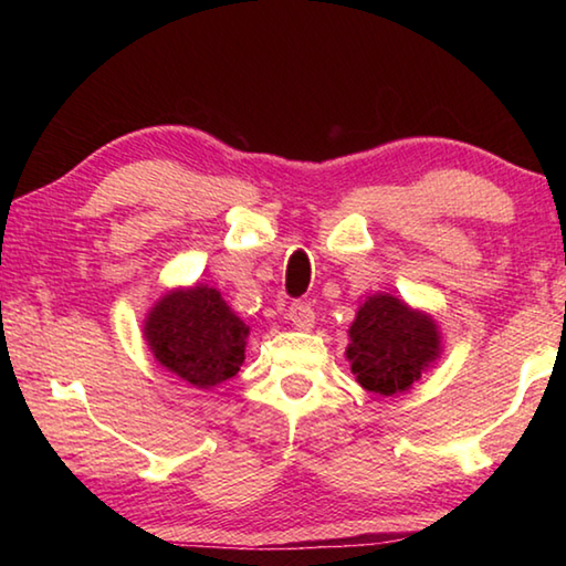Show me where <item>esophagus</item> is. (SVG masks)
<instances>
[{
	"label": "esophagus",
	"instance_id": "34e87169",
	"mask_svg": "<svg viewBox=\"0 0 566 566\" xmlns=\"http://www.w3.org/2000/svg\"><path fill=\"white\" fill-rule=\"evenodd\" d=\"M286 317H290V322L294 324L296 329L314 327V310L306 302H292L290 312H286Z\"/></svg>",
	"mask_w": 566,
	"mask_h": 566
}]
</instances>
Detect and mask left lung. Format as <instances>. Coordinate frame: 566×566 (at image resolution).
<instances>
[{
	"label": "left lung",
	"mask_w": 566,
	"mask_h": 566,
	"mask_svg": "<svg viewBox=\"0 0 566 566\" xmlns=\"http://www.w3.org/2000/svg\"><path fill=\"white\" fill-rule=\"evenodd\" d=\"M439 354L437 324L389 294L359 306L349 329L347 357L359 385L375 395H399Z\"/></svg>",
	"instance_id": "8db88e82"
}]
</instances>
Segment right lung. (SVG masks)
<instances>
[{
    "mask_svg": "<svg viewBox=\"0 0 566 566\" xmlns=\"http://www.w3.org/2000/svg\"><path fill=\"white\" fill-rule=\"evenodd\" d=\"M247 334V324L209 286L167 294L145 324L157 361L199 389L237 375L244 361Z\"/></svg>",
    "mask_w": 566,
    "mask_h": 566,
    "instance_id": "1",
    "label": "right lung"
}]
</instances>
